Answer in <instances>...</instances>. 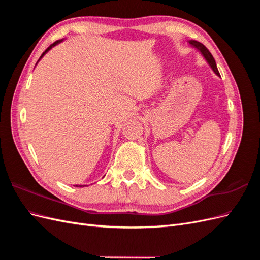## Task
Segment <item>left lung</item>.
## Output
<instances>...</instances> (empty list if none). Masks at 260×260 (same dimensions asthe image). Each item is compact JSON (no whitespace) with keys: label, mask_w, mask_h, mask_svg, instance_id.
<instances>
[{"label":"left lung","mask_w":260,"mask_h":260,"mask_svg":"<svg viewBox=\"0 0 260 260\" xmlns=\"http://www.w3.org/2000/svg\"><path fill=\"white\" fill-rule=\"evenodd\" d=\"M188 43H190L193 48H195L198 51H200V53L203 55V57L206 59V61L208 62V65L210 66V68L212 69V72H214L217 76L220 77V74L218 72V68H217V65H216V61L214 59V57H212L211 53L207 50V48L204 44H202L201 42H198L195 40H190L188 41Z\"/></svg>","instance_id":"left-lung-1"}]
</instances>
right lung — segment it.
<instances>
[{"instance_id":"obj_1","label":"right lung","mask_w":260,"mask_h":260,"mask_svg":"<svg viewBox=\"0 0 260 260\" xmlns=\"http://www.w3.org/2000/svg\"><path fill=\"white\" fill-rule=\"evenodd\" d=\"M61 41H62V39H61V40H57V41H55V42H54L53 44H51V45L49 46V48H48V49H46V50H45V51H44V52L42 53V55H41V56H40V58H39V60H40V59H41V58H42V57L44 56V55H45L46 53H48V52H49V51H50V50H51V49L53 48V46H55V45H57V44H58V43H60ZM39 60H38V61H39ZM75 186H78V187H82V186H84V185H75ZM85 186H86V185H85Z\"/></svg>"}]
</instances>
